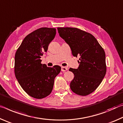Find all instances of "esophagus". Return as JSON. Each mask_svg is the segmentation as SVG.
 I'll use <instances>...</instances> for the list:
<instances>
[{"label":"esophagus","instance_id":"1","mask_svg":"<svg viewBox=\"0 0 123 123\" xmlns=\"http://www.w3.org/2000/svg\"><path fill=\"white\" fill-rule=\"evenodd\" d=\"M61 70H62V71L65 72V71H67V70H68V68H66V67H64V66H62Z\"/></svg>","mask_w":123,"mask_h":123}]
</instances>
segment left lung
<instances>
[{
  "instance_id": "left-lung-1",
  "label": "left lung",
  "mask_w": 123,
  "mask_h": 123,
  "mask_svg": "<svg viewBox=\"0 0 123 123\" xmlns=\"http://www.w3.org/2000/svg\"><path fill=\"white\" fill-rule=\"evenodd\" d=\"M60 37L69 44L73 56H80L78 69L70 68L74 74L70 88L77 95L86 96L96 89L106 73L105 52L91 34L76 28H57Z\"/></svg>"
}]
</instances>
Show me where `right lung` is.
<instances>
[{
	"label": "right lung",
	"instance_id": "right-lung-1",
	"mask_svg": "<svg viewBox=\"0 0 123 123\" xmlns=\"http://www.w3.org/2000/svg\"><path fill=\"white\" fill-rule=\"evenodd\" d=\"M55 34V28H39L25 37L16 51L15 76L22 89L34 98L41 99L49 95L54 78L61 71L60 66L47 67L40 59Z\"/></svg>",
	"mask_w": 123,
	"mask_h": 123
}]
</instances>
